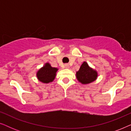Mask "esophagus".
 <instances>
[{
  "mask_svg": "<svg viewBox=\"0 0 131 131\" xmlns=\"http://www.w3.org/2000/svg\"><path fill=\"white\" fill-rule=\"evenodd\" d=\"M64 66H65V68H66V69H69V68L70 67V66H69V64H66L65 65H64Z\"/></svg>",
  "mask_w": 131,
  "mask_h": 131,
  "instance_id": "esophagus-1",
  "label": "esophagus"
}]
</instances>
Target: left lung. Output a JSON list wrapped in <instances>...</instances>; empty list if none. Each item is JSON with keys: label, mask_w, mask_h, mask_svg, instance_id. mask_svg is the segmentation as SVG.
Wrapping results in <instances>:
<instances>
[{"label": "left lung", "mask_w": 131, "mask_h": 131, "mask_svg": "<svg viewBox=\"0 0 131 131\" xmlns=\"http://www.w3.org/2000/svg\"><path fill=\"white\" fill-rule=\"evenodd\" d=\"M97 76V71L89 67L85 61L83 62L79 71L76 72L77 79L82 84H89L95 81Z\"/></svg>", "instance_id": "8db88e82"}]
</instances>
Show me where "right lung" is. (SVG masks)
Segmentation results:
<instances>
[{
    "mask_svg": "<svg viewBox=\"0 0 131 131\" xmlns=\"http://www.w3.org/2000/svg\"><path fill=\"white\" fill-rule=\"evenodd\" d=\"M57 71V68L51 67L50 64L47 62L43 67L39 70L36 73V76L39 81L44 83H48L54 80Z\"/></svg>",
    "mask_w": 131,
    "mask_h": 131,
    "instance_id": "right-lung-1",
    "label": "right lung"
}]
</instances>
